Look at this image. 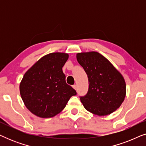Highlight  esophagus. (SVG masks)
Wrapping results in <instances>:
<instances>
[{
	"instance_id": "34e87169",
	"label": "esophagus",
	"mask_w": 146,
	"mask_h": 146,
	"mask_svg": "<svg viewBox=\"0 0 146 146\" xmlns=\"http://www.w3.org/2000/svg\"><path fill=\"white\" fill-rule=\"evenodd\" d=\"M72 87L74 88V89L76 90H77V86L76 85H73Z\"/></svg>"
}]
</instances>
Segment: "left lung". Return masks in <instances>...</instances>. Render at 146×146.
<instances>
[{
	"label": "left lung",
	"instance_id": "8db88e82",
	"mask_svg": "<svg viewBox=\"0 0 146 146\" xmlns=\"http://www.w3.org/2000/svg\"><path fill=\"white\" fill-rule=\"evenodd\" d=\"M76 58L88 78L86 94L80 96L86 110L94 114H110L124 100L126 86L122 75L97 52L78 53Z\"/></svg>",
	"mask_w": 146,
	"mask_h": 146
}]
</instances>
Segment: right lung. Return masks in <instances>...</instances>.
Returning <instances> with one entry per match:
<instances>
[{
	"instance_id": "add662e5",
	"label": "right lung",
	"mask_w": 146,
	"mask_h": 146,
	"mask_svg": "<svg viewBox=\"0 0 146 146\" xmlns=\"http://www.w3.org/2000/svg\"><path fill=\"white\" fill-rule=\"evenodd\" d=\"M66 53H50L41 58L24 75L20 93L26 107L37 116L54 117L64 108L76 92L66 82L62 67Z\"/></svg>"
}]
</instances>
